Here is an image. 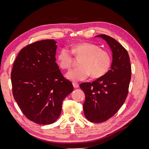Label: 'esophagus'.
Segmentation results:
<instances>
[{"label":"esophagus","instance_id":"obj_1","mask_svg":"<svg viewBox=\"0 0 149 149\" xmlns=\"http://www.w3.org/2000/svg\"><path fill=\"white\" fill-rule=\"evenodd\" d=\"M73 87L74 88H78L79 87V84L77 83H75V82H73Z\"/></svg>","mask_w":149,"mask_h":149}]
</instances>
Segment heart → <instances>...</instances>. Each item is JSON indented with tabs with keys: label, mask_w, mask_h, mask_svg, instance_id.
<instances>
[{
	"label": "heart",
	"mask_w": 149,
	"mask_h": 149,
	"mask_svg": "<svg viewBox=\"0 0 149 149\" xmlns=\"http://www.w3.org/2000/svg\"><path fill=\"white\" fill-rule=\"evenodd\" d=\"M74 56L81 58L80 66L70 71L66 77L74 81L86 79L91 74L93 78L103 76L109 71L111 58L109 53L100 48L96 45L89 42H80L74 44L71 51L63 48L58 55V64L63 70H68L73 66Z\"/></svg>",
	"instance_id": "b5f03b06"
}]
</instances>
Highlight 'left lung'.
I'll return each mask as SVG.
<instances>
[{
    "label": "left lung",
    "instance_id": "obj_1",
    "mask_svg": "<svg viewBox=\"0 0 149 149\" xmlns=\"http://www.w3.org/2000/svg\"><path fill=\"white\" fill-rule=\"evenodd\" d=\"M109 45L112 52L111 69L93 83L79 85L85 94L84 116L94 123H102L112 118L125 102L131 79V65L125 48L109 36L100 35Z\"/></svg>",
    "mask_w": 149,
    "mask_h": 149
}]
</instances>
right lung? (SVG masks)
<instances>
[{
    "instance_id": "right-lung-1",
    "label": "right lung",
    "mask_w": 149,
    "mask_h": 149,
    "mask_svg": "<svg viewBox=\"0 0 149 149\" xmlns=\"http://www.w3.org/2000/svg\"><path fill=\"white\" fill-rule=\"evenodd\" d=\"M56 43L53 39L43 40L25 47L11 71L14 100L26 118L38 124L55 122L63 101L73 91L56 63Z\"/></svg>"
}]
</instances>
